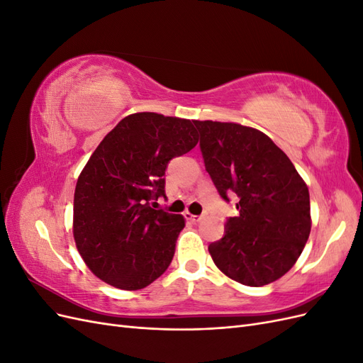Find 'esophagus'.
Listing matches in <instances>:
<instances>
[{
  "mask_svg": "<svg viewBox=\"0 0 363 363\" xmlns=\"http://www.w3.org/2000/svg\"><path fill=\"white\" fill-rule=\"evenodd\" d=\"M184 218H186V221H189V223H199L200 219H201L200 215H192V213H189V212L184 213Z\"/></svg>",
  "mask_w": 363,
  "mask_h": 363,
  "instance_id": "34e87169",
  "label": "esophagus"
}]
</instances>
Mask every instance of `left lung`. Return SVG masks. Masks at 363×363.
Listing matches in <instances>:
<instances>
[{"label": "left lung", "mask_w": 363, "mask_h": 363, "mask_svg": "<svg viewBox=\"0 0 363 363\" xmlns=\"http://www.w3.org/2000/svg\"><path fill=\"white\" fill-rule=\"evenodd\" d=\"M206 171L219 196H238V216L208 245L215 265L247 286L284 276L311 235L309 189L289 157L262 131L233 123L194 121Z\"/></svg>", "instance_id": "8db88e82"}]
</instances>
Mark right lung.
Returning a JSON list of instances; mask_svg holds the SVG:
<instances>
[{"instance_id": "1", "label": "right lung", "mask_w": 363, "mask_h": 363, "mask_svg": "<svg viewBox=\"0 0 363 363\" xmlns=\"http://www.w3.org/2000/svg\"><path fill=\"white\" fill-rule=\"evenodd\" d=\"M196 142L189 119L142 112L121 119L96 147L75 186L74 239L98 279L138 291L168 269L184 218L155 201L167 196L168 163Z\"/></svg>"}]
</instances>
